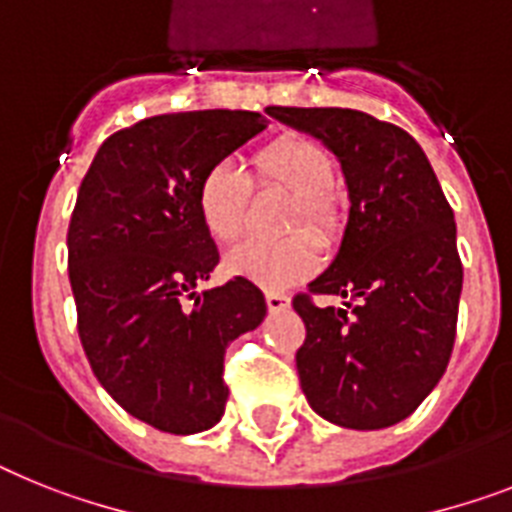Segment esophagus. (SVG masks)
<instances>
[{"label":"esophagus","mask_w":512,"mask_h":512,"mask_svg":"<svg viewBox=\"0 0 512 512\" xmlns=\"http://www.w3.org/2000/svg\"><path fill=\"white\" fill-rule=\"evenodd\" d=\"M266 306L272 314H280V311L290 308V298L285 293H277V290H266Z\"/></svg>","instance_id":"obj_1"}]
</instances>
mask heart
<instances>
[{"label":"heart","mask_w":512,"mask_h":512,"mask_svg":"<svg viewBox=\"0 0 512 512\" xmlns=\"http://www.w3.org/2000/svg\"><path fill=\"white\" fill-rule=\"evenodd\" d=\"M253 170L261 180L285 188L295 196L293 227H306L316 238L335 230V209L324 190L335 177V162L322 143L306 135H285L253 156ZM251 177L232 159L211 164L198 183V214L211 238L230 243L246 227ZM319 251L306 232L285 240H243L227 253V269L264 287H287L316 269Z\"/></svg>","instance_id":"b5f03b06"}]
</instances>
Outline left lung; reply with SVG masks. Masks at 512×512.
Here are the masks:
<instances>
[{
	"mask_svg": "<svg viewBox=\"0 0 512 512\" xmlns=\"http://www.w3.org/2000/svg\"><path fill=\"white\" fill-rule=\"evenodd\" d=\"M340 162L348 225L332 264L295 295L306 324L295 353L303 395L329 424L384 429L416 411L453 353L463 287L455 217L413 135L358 109L272 107Z\"/></svg>",
	"mask_w": 512,
	"mask_h": 512,
	"instance_id": "left-lung-1",
	"label": "left lung"
}]
</instances>
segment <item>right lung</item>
I'll return each instance as SVG.
<instances>
[{
	"mask_svg": "<svg viewBox=\"0 0 512 512\" xmlns=\"http://www.w3.org/2000/svg\"><path fill=\"white\" fill-rule=\"evenodd\" d=\"M266 122L240 109L149 117L109 135L80 183L67 230L80 342L101 387L159 432L217 424L227 345L264 322L246 277L196 287L219 264L198 183Z\"/></svg>",
	"mask_w": 512,
	"mask_h": 512,
	"instance_id": "obj_1",
	"label": "right lung"
}]
</instances>
